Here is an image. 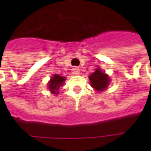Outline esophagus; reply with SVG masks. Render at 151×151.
<instances>
[{"label": "esophagus", "instance_id": "esophagus-1", "mask_svg": "<svg viewBox=\"0 0 151 151\" xmlns=\"http://www.w3.org/2000/svg\"><path fill=\"white\" fill-rule=\"evenodd\" d=\"M73 73L75 75H78L79 73H80V70H79L78 68H73Z\"/></svg>", "mask_w": 151, "mask_h": 151}]
</instances>
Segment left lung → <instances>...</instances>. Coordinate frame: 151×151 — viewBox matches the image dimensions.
I'll list each match as a JSON object with an SVG mask.
<instances>
[{"label":"left lung","mask_w":151,"mask_h":151,"mask_svg":"<svg viewBox=\"0 0 151 151\" xmlns=\"http://www.w3.org/2000/svg\"><path fill=\"white\" fill-rule=\"evenodd\" d=\"M91 86L97 91H103L107 89L110 82L108 74L104 73L100 69H96L94 73L89 76Z\"/></svg>","instance_id":"8db88e82"}]
</instances>
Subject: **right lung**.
Listing matches in <instances>:
<instances>
[{
    "label": "right lung",
    "instance_id": "add662e5",
    "mask_svg": "<svg viewBox=\"0 0 151 151\" xmlns=\"http://www.w3.org/2000/svg\"><path fill=\"white\" fill-rule=\"evenodd\" d=\"M65 81V78L58 74H54L48 82V89L54 95H57L59 93L60 87L63 86V83Z\"/></svg>",
    "mask_w": 151,
    "mask_h": 151
}]
</instances>
